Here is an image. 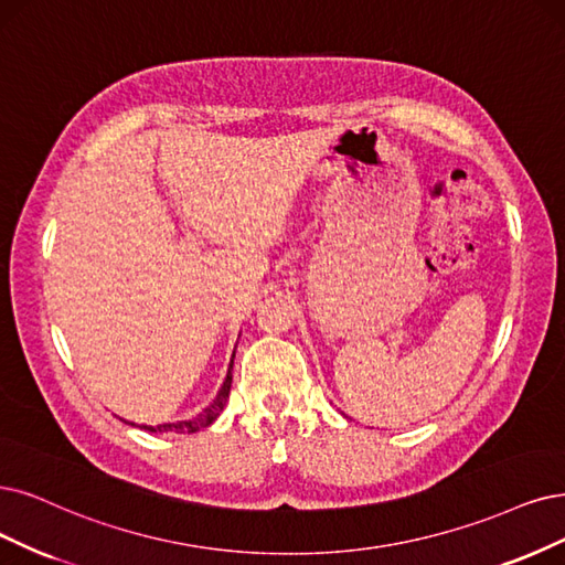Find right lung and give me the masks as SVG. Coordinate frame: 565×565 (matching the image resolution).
<instances>
[{
	"instance_id": "add662e5",
	"label": "right lung",
	"mask_w": 565,
	"mask_h": 565,
	"mask_svg": "<svg viewBox=\"0 0 565 565\" xmlns=\"http://www.w3.org/2000/svg\"><path fill=\"white\" fill-rule=\"evenodd\" d=\"M233 363H235V351H233V359H230V365H227V374H225V382L221 386V391L216 393V398L209 403L198 416H193V419H185V422H172V424H158V426H139L143 430H151V433H198L206 426H212L218 414L223 412L225 403H227V395H230V386H233ZM130 424V422H125ZM135 426V424H130Z\"/></svg>"
}]
</instances>
